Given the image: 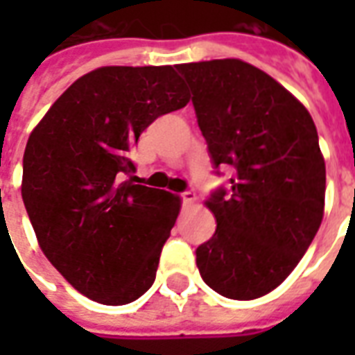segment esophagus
Instances as JSON below:
<instances>
[{
  "instance_id": "1",
  "label": "esophagus",
  "mask_w": 355,
  "mask_h": 355,
  "mask_svg": "<svg viewBox=\"0 0 355 355\" xmlns=\"http://www.w3.org/2000/svg\"><path fill=\"white\" fill-rule=\"evenodd\" d=\"M180 199H182L184 205L188 206L193 205L195 200H197V195H195V191H182V193H180Z\"/></svg>"
}]
</instances>
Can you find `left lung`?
<instances>
[{
	"instance_id": "1",
	"label": "left lung",
	"mask_w": 355,
	"mask_h": 355,
	"mask_svg": "<svg viewBox=\"0 0 355 355\" xmlns=\"http://www.w3.org/2000/svg\"><path fill=\"white\" fill-rule=\"evenodd\" d=\"M177 69L214 167L234 169L230 188L206 200L217 228L195 250L199 272L223 297H263L291 275L322 223L326 166L315 123L252 64L223 58Z\"/></svg>"
}]
</instances>
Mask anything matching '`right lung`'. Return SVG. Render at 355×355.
<instances>
[{"mask_svg": "<svg viewBox=\"0 0 355 355\" xmlns=\"http://www.w3.org/2000/svg\"><path fill=\"white\" fill-rule=\"evenodd\" d=\"M171 66H105L77 79L31 132L21 199L42 252L85 297L123 306L156 278L177 195L134 184L128 153L158 116L186 107Z\"/></svg>", "mask_w": 355, "mask_h": 355, "instance_id": "right-lung-1", "label": "right lung"}]
</instances>
